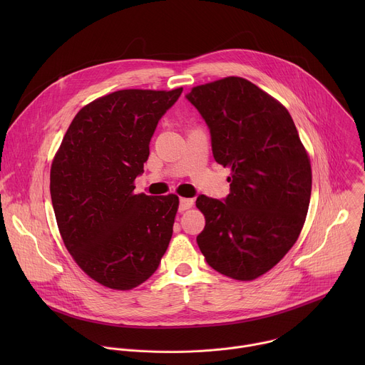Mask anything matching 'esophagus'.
<instances>
[{"instance_id":"esophagus-1","label":"esophagus","mask_w":365,"mask_h":365,"mask_svg":"<svg viewBox=\"0 0 365 365\" xmlns=\"http://www.w3.org/2000/svg\"><path fill=\"white\" fill-rule=\"evenodd\" d=\"M192 205H193V199L180 197V199H179V211L183 212V211L189 210V207H192Z\"/></svg>"}]
</instances>
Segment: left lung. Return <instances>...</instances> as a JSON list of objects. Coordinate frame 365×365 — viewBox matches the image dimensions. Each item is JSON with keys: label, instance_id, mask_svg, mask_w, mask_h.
Wrapping results in <instances>:
<instances>
[{"label": "left lung", "instance_id": "8db88e82", "mask_svg": "<svg viewBox=\"0 0 365 365\" xmlns=\"http://www.w3.org/2000/svg\"><path fill=\"white\" fill-rule=\"evenodd\" d=\"M186 99L210 128L215 162L231 169L227 197L196 199L206 220L196 242L218 273L257 279L280 262L303 228L309 158L289 111L247 79L200 85Z\"/></svg>", "mask_w": 365, "mask_h": 365}]
</instances>
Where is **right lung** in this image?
Instances as JSON below:
<instances>
[{"instance_id":"right-lung-1","label":"right lung","mask_w":365,"mask_h":365,"mask_svg":"<svg viewBox=\"0 0 365 365\" xmlns=\"http://www.w3.org/2000/svg\"><path fill=\"white\" fill-rule=\"evenodd\" d=\"M183 88L124 89L98 98L71 123L50 170L51 205L78 266L117 290L159 269L173 234L176 195H134L150 140Z\"/></svg>"}]
</instances>
